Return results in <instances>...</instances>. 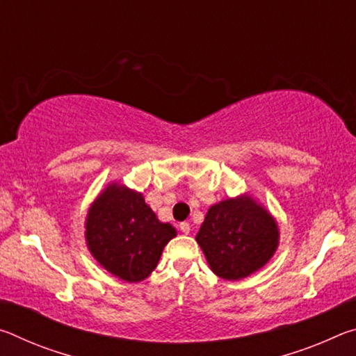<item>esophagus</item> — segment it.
<instances>
[{"label":"esophagus","mask_w":356,"mask_h":356,"mask_svg":"<svg viewBox=\"0 0 356 356\" xmlns=\"http://www.w3.org/2000/svg\"><path fill=\"white\" fill-rule=\"evenodd\" d=\"M180 231H182L184 234H188L190 232V222H186V221H184V222H180Z\"/></svg>","instance_id":"1"}]
</instances>
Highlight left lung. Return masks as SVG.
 <instances>
[{"label": "left lung", "instance_id": "left-lung-1", "mask_svg": "<svg viewBox=\"0 0 356 356\" xmlns=\"http://www.w3.org/2000/svg\"><path fill=\"white\" fill-rule=\"evenodd\" d=\"M212 272L238 281L261 270L278 250L275 216L250 193L213 204L196 234Z\"/></svg>", "mask_w": 356, "mask_h": 356}]
</instances>
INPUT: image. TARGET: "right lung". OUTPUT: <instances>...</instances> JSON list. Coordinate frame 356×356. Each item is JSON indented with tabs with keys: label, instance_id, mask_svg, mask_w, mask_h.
<instances>
[{
	"label": "right lung",
	"instance_id": "add662e5",
	"mask_svg": "<svg viewBox=\"0 0 356 356\" xmlns=\"http://www.w3.org/2000/svg\"><path fill=\"white\" fill-rule=\"evenodd\" d=\"M176 227L161 222L143 193L110 182L88 209L84 238L92 257L108 273L140 282L154 272Z\"/></svg>",
	"mask_w": 356,
	"mask_h": 356
}]
</instances>
